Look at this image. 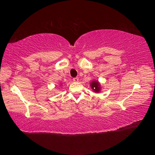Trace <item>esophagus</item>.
<instances>
[{
    "label": "esophagus",
    "mask_w": 155,
    "mask_h": 155,
    "mask_svg": "<svg viewBox=\"0 0 155 155\" xmlns=\"http://www.w3.org/2000/svg\"><path fill=\"white\" fill-rule=\"evenodd\" d=\"M73 81H74V82H78V77L74 78H73Z\"/></svg>",
    "instance_id": "esophagus-1"
}]
</instances>
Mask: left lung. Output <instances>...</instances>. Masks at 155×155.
<instances>
[{"label": "left lung", "mask_w": 155, "mask_h": 155, "mask_svg": "<svg viewBox=\"0 0 155 155\" xmlns=\"http://www.w3.org/2000/svg\"><path fill=\"white\" fill-rule=\"evenodd\" d=\"M91 87L96 92H98L100 91V85L98 81H93L91 83Z\"/></svg>", "instance_id": "1"}]
</instances>
